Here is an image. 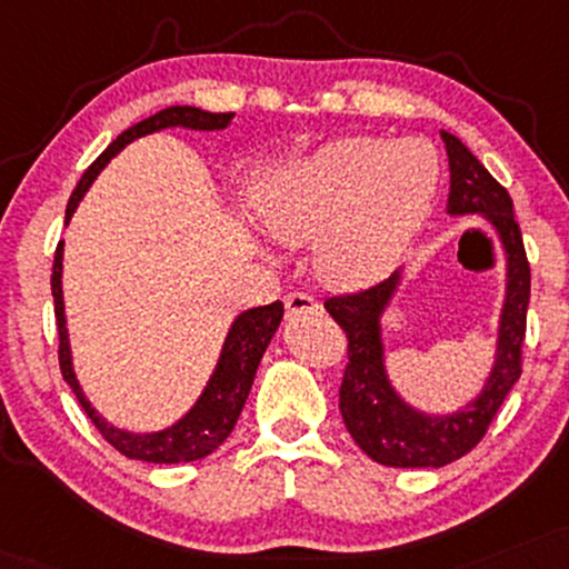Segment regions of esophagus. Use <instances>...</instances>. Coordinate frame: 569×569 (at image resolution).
<instances>
[{"mask_svg":"<svg viewBox=\"0 0 569 569\" xmlns=\"http://www.w3.org/2000/svg\"><path fill=\"white\" fill-rule=\"evenodd\" d=\"M318 310H320L318 299L310 297V293L293 291L286 297V312H289V318H297V315H305V312H318Z\"/></svg>","mask_w":569,"mask_h":569,"instance_id":"obj_1","label":"esophagus"}]
</instances>
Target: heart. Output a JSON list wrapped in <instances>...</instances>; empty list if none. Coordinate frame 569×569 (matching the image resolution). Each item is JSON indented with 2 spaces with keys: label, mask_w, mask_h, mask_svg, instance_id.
<instances>
[{
  "label": "heart",
  "mask_w": 569,
  "mask_h": 569,
  "mask_svg": "<svg viewBox=\"0 0 569 569\" xmlns=\"http://www.w3.org/2000/svg\"><path fill=\"white\" fill-rule=\"evenodd\" d=\"M437 153L423 140L345 137L283 169L257 201L280 243L318 242L328 283L362 286L392 264L437 188Z\"/></svg>",
  "instance_id": "obj_1"
}]
</instances>
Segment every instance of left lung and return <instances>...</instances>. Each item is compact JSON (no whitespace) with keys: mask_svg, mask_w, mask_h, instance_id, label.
I'll return each mask as SVG.
<instances>
[{"mask_svg":"<svg viewBox=\"0 0 569 569\" xmlns=\"http://www.w3.org/2000/svg\"><path fill=\"white\" fill-rule=\"evenodd\" d=\"M450 161V214H482L501 236L509 259V291L501 315L496 366L488 387L471 406L450 416H423L408 408L385 373L379 315L395 293L400 272L368 289L326 299V310L347 333V368L339 387V410L352 440L373 461L397 469L445 467L467 456L488 432L506 395L522 376V341L530 305V262H527L522 230L515 219L509 190L477 161V156L442 132Z\"/></svg>","mask_w":569,"mask_h":569,"instance_id":"left-lung-1","label":"left lung"}]
</instances>
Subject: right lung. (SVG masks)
I'll return each mask as SVG.
<instances>
[{
  "label": "right lung",
  "instance_id": "obj_1",
  "mask_svg": "<svg viewBox=\"0 0 569 569\" xmlns=\"http://www.w3.org/2000/svg\"><path fill=\"white\" fill-rule=\"evenodd\" d=\"M232 121V113H209L201 111V108L193 106H172L163 108V111L153 113L150 119L140 121V124L129 127L127 132H121L116 140L108 146L98 159L92 161V167L87 169L84 177H81L77 190L71 193V201L66 207V222L71 219L73 209L79 207L81 196L87 193V188L92 184L94 177L108 161L119 153L121 148L129 146L134 137L159 132V129L167 127H188V129H224ZM60 272H63V241L54 249V262H52V297H54V318H58V360L60 371H63V379L68 387L73 389L77 400L84 408L89 421L98 427V432L106 437L108 445H113L121 456L137 458V461H150V463H188L198 461V458H207L209 453L228 440L232 427H236L238 416H241L246 397H249V389L254 385V373L259 360L270 345L272 333L280 326V318H283V305L272 302L264 307H254V310H246L236 318L232 323L228 339H224L222 358L217 362V371L209 379L203 395L198 397L184 419H180L174 427L163 429V432L156 435H129L121 432V429L106 423L102 416L92 410L87 402L84 392H81L77 376H73L71 368V350H68V331H66V315H63V289H60Z\"/></svg>",
  "mask_w": 569,
  "mask_h": 569
}]
</instances>
